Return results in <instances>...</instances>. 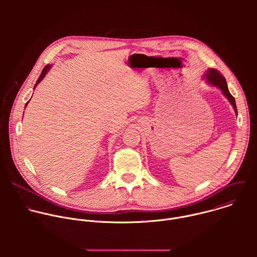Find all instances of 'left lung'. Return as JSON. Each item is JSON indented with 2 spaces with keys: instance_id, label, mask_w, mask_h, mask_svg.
I'll list each match as a JSON object with an SVG mask.
<instances>
[{
  "instance_id": "left-lung-1",
  "label": "left lung",
  "mask_w": 257,
  "mask_h": 257,
  "mask_svg": "<svg viewBox=\"0 0 257 257\" xmlns=\"http://www.w3.org/2000/svg\"><path fill=\"white\" fill-rule=\"evenodd\" d=\"M205 79L206 81L213 85V86H216L218 87L219 89H221L224 93L225 96H227V98L230 100V102L232 103L234 109L237 113V107H236V101H235V98L234 96L230 93L229 91V88H228V85H227V81H226V78L221 74V72L217 71L216 69H208V71L206 72L205 74Z\"/></svg>"
}]
</instances>
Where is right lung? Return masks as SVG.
Instances as JSON below:
<instances>
[{"label": "right lung", "mask_w": 257, "mask_h": 257, "mask_svg": "<svg viewBox=\"0 0 257 257\" xmlns=\"http://www.w3.org/2000/svg\"><path fill=\"white\" fill-rule=\"evenodd\" d=\"M50 68H51V65H47V66H46V67H45V68L43 69V71H42V74L40 75V77H39L38 81H36V84L34 85V88H35V86H36V85H38V84H39V82H41V80H43V78H44V77L46 76V74H47V72H48V70H49ZM27 102H28V101H27ZM26 104H27V103H26ZM26 104H25V105H26Z\"/></svg>", "instance_id": "add662e5"}]
</instances>
